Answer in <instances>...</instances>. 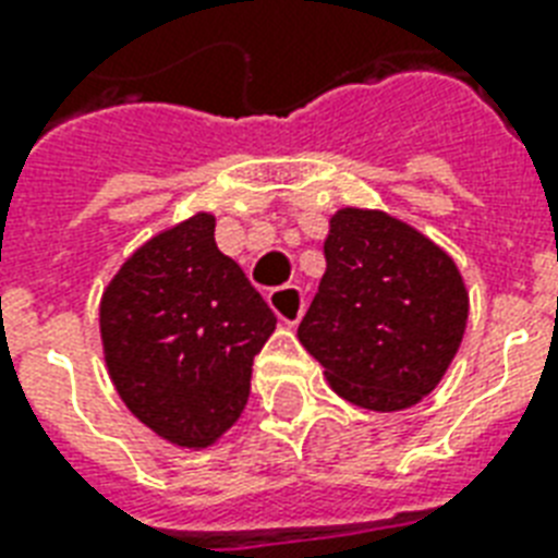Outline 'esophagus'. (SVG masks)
Returning <instances> with one entry per match:
<instances>
[{
  "label": "esophagus",
  "instance_id": "34e87169",
  "mask_svg": "<svg viewBox=\"0 0 558 558\" xmlns=\"http://www.w3.org/2000/svg\"><path fill=\"white\" fill-rule=\"evenodd\" d=\"M269 306L275 310V315L280 318V324H287V327H295L301 322V315H304V292L298 287H278L269 292Z\"/></svg>",
  "mask_w": 558,
  "mask_h": 558
}]
</instances>
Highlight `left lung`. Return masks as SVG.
Segmentation results:
<instances>
[{
    "label": "left lung",
    "mask_w": 558,
    "mask_h": 558,
    "mask_svg": "<svg viewBox=\"0 0 558 558\" xmlns=\"http://www.w3.org/2000/svg\"><path fill=\"white\" fill-rule=\"evenodd\" d=\"M324 271L298 327L330 388L367 411H405L449 371L469 322V292L449 254L385 210L341 208Z\"/></svg>",
    "instance_id": "1"
}]
</instances>
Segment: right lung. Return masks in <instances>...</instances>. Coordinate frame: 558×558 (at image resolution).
<instances>
[{
  "instance_id": "add662e5",
  "label": "right lung",
  "mask_w": 558,
  "mask_h": 558,
  "mask_svg": "<svg viewBox=\"0 0 558 558\" xmlns=\"http://www.w3.org/2000/svg\"><path fill=\"white\" fill-rule=\"evenodd\" d=\"M208 210L135 248L100 298V341L124 405L161 440L208 449L240 420L275 313L217 248Z\"/></svg>"
}]
</instances>
